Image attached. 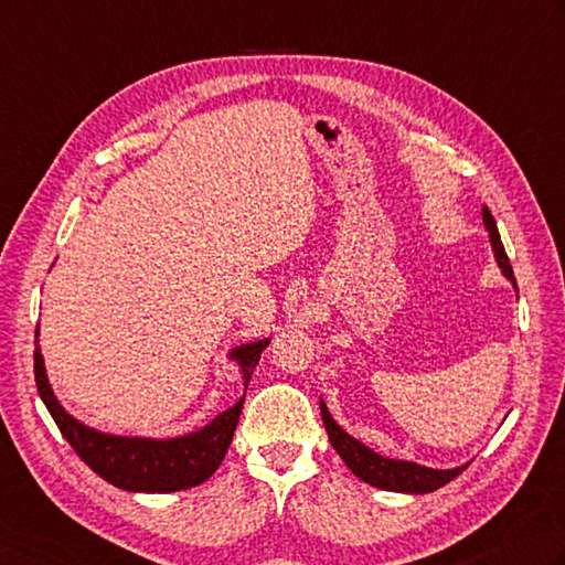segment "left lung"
Wrapping results in <instances>:
<instances>
[{
	"instance_id": "8db88e82",
	"label": "left lung",
	"mask_w": 565,
	"mask_h": 565,
	"mask_svg": "<svg viewBox=\"0 0 565 565\" xmlns=\"http://www.w3.org/2000/svg\"><path fill=\"white\" fill-rule=\"evenodd\" d=\"M482 223L490 232V242H492V252H494L497 264H500L502 274L514 284V289H516V279H514L510 257H507L504 245L500 239V232H497V223L488 207H482ZM320 414H323L328 438H330V444H333V448L338 450V456L345 460V466L355 472L362 482L372 484V488L390 490V492L426 494V492L444 488V484L456 480L458 475L468 468V466H460V468H450V470H434V468L418 466V462H412V460L384 458V456H380V452H374L364 444H360L358 438L345 434V430H342L333 422V416H330L323 399H320Z\"/></svg>"
}]
</instances>
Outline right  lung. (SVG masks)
Masks as SVG:
<instances>
[{"mask_svg": "<svg viewBox=\"0 0 565 565\" xmlns=\"http://www.w3.org/2000/svg\"><path fill=\"white\" fill-rule=\"evenodd\" d=\"M267 345L269 338L247 342V345H239L230 352V360L239 364L245 386L249 384L252 372L257 367L259 355ZM33 374H36L41 399L53 416L55 426L61 428L63 438L85 460L87 468L95 470L109 484L127 492H179L205 482L220 468V462H223L232 444V436H235L242 404H245V396H242L235 406L217 414L207 426L179 438L161 440L139 436H113L81 424L55 399L46 377V367H43L41 348L33 352Z\"/></svg>", "mask_w": 565, "mask_h": 565, "instance_id": "add662e5", "label": "right lung"}]
</instances>
